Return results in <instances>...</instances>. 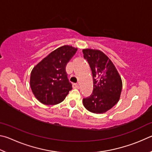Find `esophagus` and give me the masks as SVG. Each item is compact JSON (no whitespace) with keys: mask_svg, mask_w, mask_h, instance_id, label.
<instances>
[{"mask_svg":"<svg viewBox=\"0 0 152 152\" xmlns=\"http://www.w3.org/2000/svg\"><path fill=\"white\" fill-rule=\"evenodd\" d=\"M73 87L74 89H79V86L77 83H73Z\"/></svg>","mask_w":152,"mask_h":152,"instance_id":"34e87169","label":"esophagus"}]
</instances>
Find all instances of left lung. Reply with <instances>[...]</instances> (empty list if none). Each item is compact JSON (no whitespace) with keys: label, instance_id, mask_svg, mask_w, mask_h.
<instances>
[{"label":"left lung","instance_id":"left-lung-1","mask_svg":"<svg viewBox=\"0 0 152 152\" xmlns=\"http://www.w3.org/2000/svg\"><path fill=\"white\" fill-rule=\"evenodd\" d=\"M84 58L91 67L94 90L90 97L84 98V107L94 113H104L119 102L122 80L118 70L107 55L97 49H83Z\"/></svg>","mask_w":152,"mask_h":152}]
</instances>
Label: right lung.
<instances>
[{
  "label": "right lung",
  "mask_w": 152,
  "mask_h": 152,
  "mask_svg": "<svg viewBox=\"0 0 152 152\" xmlns=\"http://www.w3.org/2000/svg\"><path fill=\"white\" fill-rule=\"evenodd\" d=\"M77 50V48L64 45L49 53L34 66L30 86L34 97L40 102L56 105L65 99L72 89L65 67Z\"/></svg>",
  "instance_id": "right-lung-1"
}]
</instances>
